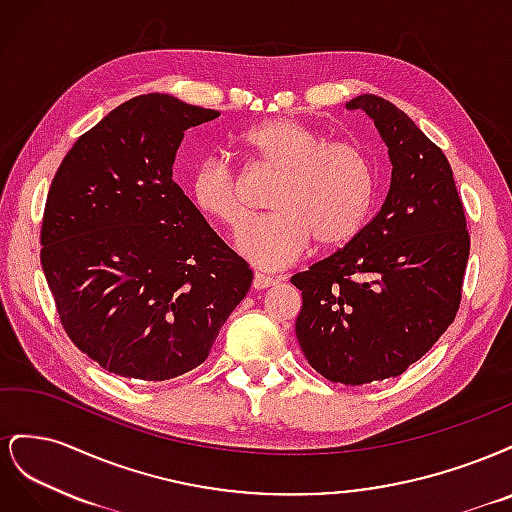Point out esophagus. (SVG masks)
<instances>
[{"label":"esophagus","instance_id":"obj_1","mask_svg":"<svg viewBox=\"0 0 512 512\" xmlns=\"http://www.w3.org/2000/svg\"><path fill=\"white\" fill-rule=\"evenodd\" d=\"M277 280L271 275H265V273H254V280H252V288L254 290H265L269 286H275Z\"/></svg>","mask_w":512,"mask_h":512}]
</instances>
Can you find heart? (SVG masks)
Masks as SVG:
<instances>
[{"label":"heart","mask_w":512,"mask_h":512,"mask_svg":"<svg viewBox=\"0 0 512 512\" xmlns=\"http://www.w3.org/2000/svg\"><path fill=\"white\" fill-rule=\"evenodd\" d=\"M239 149L280 175L269 196L275 213L252 220L237 237L239 252L256 267L284 269L314 239L320 247H339L359 235L374 198V166L363 147L277 117L245 130ZM190 196L200 213L226 228L237 230L247 215L241 179L224 158L196 164Z\"/></svg>","instance_id":"heart-1"}]
</instances>
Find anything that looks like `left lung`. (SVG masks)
I'll return each instance as SVG.
<instances>
[{"mask_svg":"<svg viewBox=\"0 0 512 512\" xmlns=\"http://www.w3.org/2000/svg\"><path fill=\"white\" fill-rule=\"evenodd\" d=\"M346 108L374 119L391 188L359 235L290 282L303 294L294 331L305 359L327 380L356 386L404 374L451 327L470 235L442 149L380 96Z\"/></svg>","mask_w":512,"mask_h":512,"instance_id":"8db88e82","label":"left lung"}]
</instances>
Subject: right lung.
I'll return each mask as SVG.
<instances>
[{"instance_id":"1","label":"right lung","mask_w":512,"mask_h":512,"mask_svg":"<svg viewBox=\"0 0 512 512\" xmlns=\"http://www.w3.org/2000/svg\"><path fill=\"white\" fill-rule=\"evenodd\" d=\"M215 117L138 96L57 168L40 262L72 344L111 374L162 382L192 371L252 286L250 265L173 181L183 132Z\"/></svg>"}]
</instances>
